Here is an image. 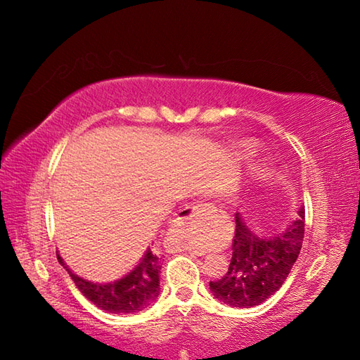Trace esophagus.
Masks as SVG:
<instances>
[{
    "label": "esophagus",
    "mask_w": 360,
    "mask_h": 360,
    "mask_svg": "<svg viewBox=\"0 0 360 360\" xmlns=\"http://www.w3.org/2000/svg\"><path fill=\"white\" fill-rule=\"evenodd\" d=\"M215 212H217L215 205H212L209 202H196L192 205H187L186 209H182V212L178 215V219L188 221V219H195L196 217H201V215H212V213H215Z\"/></svg>",
    "instance_id": "1"
}]
</instances>
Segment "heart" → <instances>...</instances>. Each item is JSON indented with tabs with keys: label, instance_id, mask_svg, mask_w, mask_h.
<instances>
[{
	"label": "heart",
	"instance_id": "obj_1",
	"mask_svg": "<svg viewBox=\"0 0 360 360\" xmlns=\"http://www.w3.org/2000/svg\"><path fill=\"white\" fill-rule=\"evenodd\" d=\"M241 148H244V150H248V148H249V145H241Z\"/></svg>",
	"mask_w": 360,
	"mask_h": 360
}]
</instances>
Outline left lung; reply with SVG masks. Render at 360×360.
<instances>
[{
  "mask_svg": "<svg viewBox=\"0 0 360 360\" xmlns=\"http://www.w3.org/2000/svg\"><path fill=\"white\" fill-rule=\"evenodd\" d=\"M232 259L221 280L210 281L218 300L235 308H252L263 303L281 288L300 254L304 236V209L285 231L259 236L235 213Z\"/></svg>",
  "mask_w": 360,
  "mask_h": 360,
  "instance_id": "obj_1",
  "label": "left lung"
}]
</instances>
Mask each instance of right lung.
<instances>
[{
	"label": "right lung",
	"instance_id": "add662e5",
	"mask_svg": "<svg viewBox=\"0 0 360 360\" xmlns=\"http://www.w3.org/2000/svg\"><path fill=\"white\" fill-rule=\"evenodd\" d=\"M58 263L71 275L75 286L97 308L112 314H133L147 308L159 295V272L162 257L150 248L131 272L111 283H93L75 275L57 254Z\"/></svg>",
	"mask_w": 360,
	"mask_h": 360
}]
</instances>
